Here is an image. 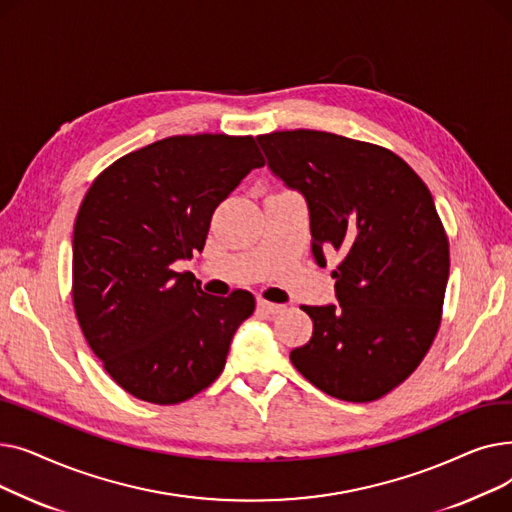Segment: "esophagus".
Here are the masks:
<instances>
[{"mask_svg":"<svg viewBox=\"0 0 512 512\" xmlns=\"http://www.w3.org/2000/svg\"><path fill=\"white\" fill-rule=\"evenodd\" d=\"M257 309L261 313H267V315H276V313L284 311V305H276V303H270V301H259Z\"/></svg>","mask_w":512,"mask_h":512,"instance_id":"34e87169","label":"esophagus"}]
</instances>
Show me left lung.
Segmentation results:
<instances>
[{"instance_id": "left-lung-1", "label": "left lung", "mask_w": 512, "mask_h": 512, "mask_svg": "<svg viewBox=\"0 0 512 512\" xmlns=\"http://www.w3.org/2000/svg\"><path fill=\"white\" fill-rule=\"evenodd\" d=\"M267 164L307 199L313 255L342 261L338 307L301 309L313 336L290 353L305 380L334 398L371 402L405 382L440 330L450 270L432 193L386 147L321 130L259 134Z\"/></svg>"}]
</instances>
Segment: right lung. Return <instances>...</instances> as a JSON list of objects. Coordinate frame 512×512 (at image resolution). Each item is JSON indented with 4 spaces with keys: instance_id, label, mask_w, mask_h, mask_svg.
<instances>
[{
    "instance_id": "right-lung-1",
    "label": "right lung",
    "mask_w": 512,
    "mask_h": 512,
    "mask_svg": "<svg viewBox=\"0 0 512 512\" xmlns=\"http://www.w3.org/2000/svg\"><path fill=\"white\" fill-rule=\"evenodd\" d=\"M263 164L251 134H176L116 159L80 203L74 313L107 375L134 398L178 405L224 371L255 297H209L174 261L203 251L215 207Z\"/></svg>"
}]
</instances>
